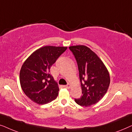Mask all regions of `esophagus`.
Segmentation results:
<instances>
[{"instance_id": "34e87169", "label": "esophagus", "mask_w": 132, "mask_h": 132, "mask_svg": "<svg viewBox=\"0 0 132 132\" xmlns=\"http://www.w3.org/2000/svg\"><path fill=\"white\" fill-rule=\"evenodd\" d=\"M65 87L66 88H67V89H70V88H71V85H70V84H68L67 85L65 86Z\"/></svg>"}]
</instances>
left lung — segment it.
<instances>
[{
  "label": "left lung",
  "mask_w": 132,
  "mask_h": 132,
  "mask_svg": "<svg viewBox=\"0 0 132 132\" xmlns=\"http://www.w3.org/2000/svg\"><path fill=\"white\" fill-rule=\"evenodd\" d=\"M76 59L82 95L75 102L82 106H90L102 99L109 88V71L96 53L84 45L69 47Z\"/></svg>",
  "instance_id": "1"
}]
</instances>
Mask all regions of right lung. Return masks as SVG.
Listing matches in <instances>:
<instances>
[{"mask_svg": "<svg viewBox=\"0 0 132 132\" xmlns=\"http://www.w3.org/2000/svg\"><path fill=\"white\" fill-rule=\"evenodd\" d=\"M67 47L46 46L33 52L21 66L20 82L25 94L38 104L51 102L59 94L57 82L50 69Z\"/></svg>", "mask_w": 132, "mask_h": 132, "instance_id": "right-lung-1", "label": "right lung"}]
</instances>
